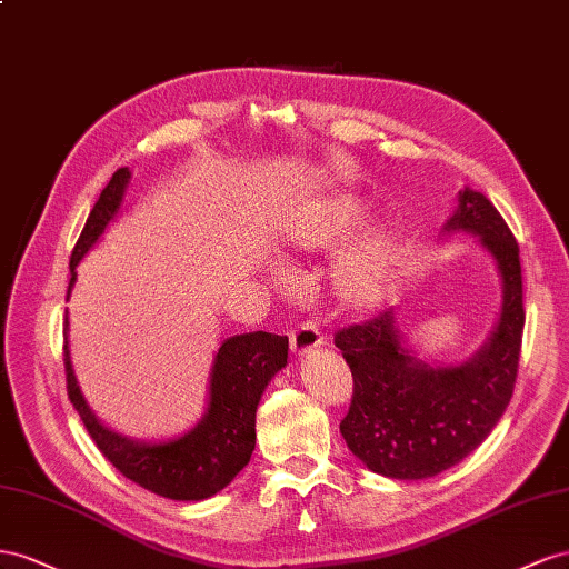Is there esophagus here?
Wrapping results in <instances>:
<instances>
[{
    "mask_svg": "<svg viewBox=\"0 0 569 569\" xmlns=\"http://www.w3.org/2000/svg\"><path fill=\"white\" fill-rule=\"evenodd\" d=\"M323 343H327V338H323L315 321H300L293 333H290V348H293L296 355H307L321 348Z\"/></svg>",
    "mask_w": 569,
    "mask_h": 569,
    "instance_id": "esophagus-1",
    "label": "esophagus"
}]
</instances>
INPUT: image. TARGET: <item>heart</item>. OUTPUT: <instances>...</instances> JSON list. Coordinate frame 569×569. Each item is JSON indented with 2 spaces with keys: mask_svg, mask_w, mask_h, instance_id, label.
I'll return each instance as SVG.
<instances>
[{
  "mask_svg": "<svg viewBox=\"0 0 569 569\" xmlns=\"http://www.w3.org/2000/svg\"><path fill=\"white\" fill-rule=\"evenodd\" d=\"M362 204L346 198L305 209L290 223V240L298 248L315 250L343 238L362 219ZM398 248L391 233L375 231L338 259L331 271L333 296L352 310L377 305L393 286Z\"/></svg>",
  "mask_w": 569,
  "mask_h": 569,
  "instance_id": "obj_1",
  "label": "heart"
}]
</instances>
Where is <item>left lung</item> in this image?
<instances>
[{
    "mask_svg": "<svg viewBox=\"0 0 569 569\" xmlns=\"http://www.w3.org/2000/svg\"><path fill=\"white\" fill-rule=\"evenodd\" d=\"M458 202L446 231L481 236L502 276V310L489 343L458 367H429L405 350L393 312L333 336L352 371L340 433L371 472L391 479H429L458 465L491 433L515 391L525 329L519 246L486 194L467 186Z\"/></svg>",
    "mask_w": 569,
    "mask_h": 569,
    "instance_id": "8db88e82",
    "label": "left lung"
}]
</instances>
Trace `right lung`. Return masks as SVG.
<instances>
[{
	"mask_svg": "<svg viewBox=\"0 0 569 569\" xmlns=\"http://www.w3.org/2000/svg\"><path fill=\"white\" fill-rule=\"evenodd\" d=\"M128 178L131 171L119 169L102 190L100 200L94 202L86 229L71 252L69 293L76 283L78 262L119 212ZM286 360L288 336L254 331L223 340L214 357L212 383H209L212 396H209V408L200 425L167 443H138L97 421L76 383L69 343L63 346L69 398L97 448L126 479L171 500H204L214 496L250 462L259 398L276 371L286 367Z\"/></svg>",
	"mask_w": 569,
	"mask_h": 569,
	"instance_id": "right-lung-1",
	"label": "right lung"
}]
</instances>
